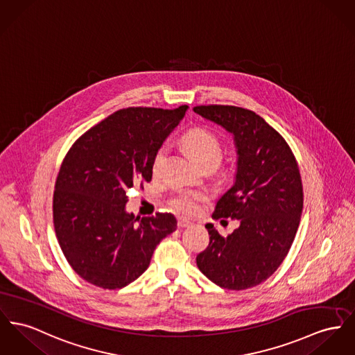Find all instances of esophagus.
<instances>
[{"label":"esophagus","instance_id":"1","mask_svg":"<svg viewBox=\"0 0 355 355\" xmlns=\"http://www.w3.org/2000/svg\"><path fill=\"white\" fill-rule=\"evenodd\" d=\"M191 225H192V223H191L189 220H187V219H184V218H179V219H178V227H179V229L189 227Z\"/></svg>","mask_w":355,"mask_h":355}]
</instances>
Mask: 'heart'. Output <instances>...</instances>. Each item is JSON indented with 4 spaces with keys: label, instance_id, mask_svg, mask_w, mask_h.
I'll return each instance as SVG.
<instances>
[{
    "label": "heart",
    "instance_id": "b5f03b06",
    "mask_svg": "<svg viewBox=\"0 0 355 355\" xmlns=\"http://www.w3.org/2000/svg\"><path fill=\"white\" fill-rule=\"evenodd\" d=\"M182 142L184 148L192 155V157L203 166H218L223 156V148L219 139L211 130L206 128H193L183 136ZM168 155L166 145L157 148L153 160L152 172L159 175ZM206 200V196L202 192L196 191H182L171 198L169 205L173 210L184 215H193L199 211L200 205Z\"/></svg>",
    "mask_w": 355,
    "mask_h": 355
}]
</instances>
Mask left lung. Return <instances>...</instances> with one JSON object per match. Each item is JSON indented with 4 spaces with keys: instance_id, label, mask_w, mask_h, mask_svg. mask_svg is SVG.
I'll use <instances>...</instances> for the list:
<instances>
[{
    "instance_id": "obj_1",
    "label": "left lung",
    "mask_w": 355,
    "mask_h": 355,
    "mask_svg": "<svg viewBox=\"0 0 355 355\" xmlns=\"http://www.w3.org/2000/svg\"><path fill=\"white\" fill-rule=\"evenodd\" d=\"M193 112L234 136L236 182L218 200L213 218L239 222L227 236L207 223L210 243L196 265L220 288L248 289L276 272L295 239L303 211L299 166L283 136L254 112L227 105L195 106Z\"/></svg>"
}]
</instances>
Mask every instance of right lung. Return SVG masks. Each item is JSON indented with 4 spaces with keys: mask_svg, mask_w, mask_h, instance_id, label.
Returning a JSON list of instances; mask_svg holds the SVG:
<instances>
[{
    "mask_svg": "<svg viewBox=\"0 0 355 355\" xmlns=\"http://www.w3.org/2000/svg\"><path fill=\"white\" fill-rule=\"evenodd\" d=\"M189 106L128 107L72 144L53 192V226L62 252L87 283L119 289L149 266L159 242L176 230L172 214L126 213V192L152 180V160Z\"/></svg>",
    "mask_w": 355,
    "mask_h": 355,
    "instance_id": "add662e5",
    "label": "right lung"
}]
</instances>
